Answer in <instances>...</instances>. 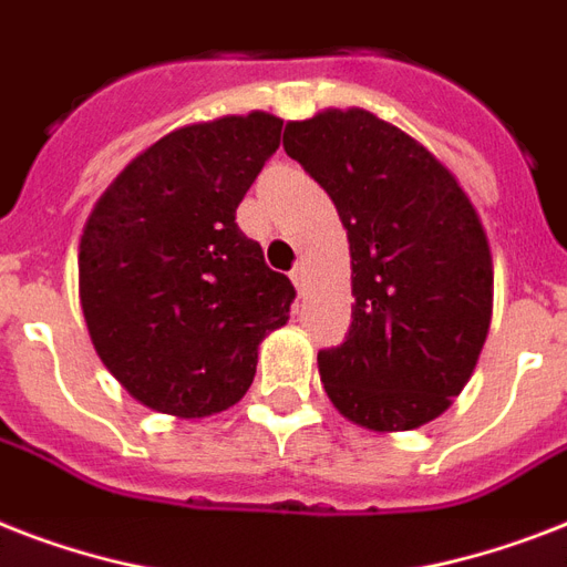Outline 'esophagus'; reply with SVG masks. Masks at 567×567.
I'll use <instances>...</instances> for the list:
<instances>
[{
    "instance_id": "esophagus-1",
    "label": "esophagus",
    "mask_w": 567,
    "mask_h": 567,
    "mask_svg": "<svg viewBox=\"0 0 567 567\" xmlns=\"http://www.w3.org/2000/svg\"><path fill=\"white\" fill-rule=\"evenodd\" d=\"M291 282H293V288L302 293V288H306V270H302V265L293 267L291 270Z\"/></svg>"
}]
</instances>
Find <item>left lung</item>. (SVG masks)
Masks as SVG:
<instances>
[{"mask_svg":"<svg viewBox=\"0 0 567 567\" xmlns=\"http://www.w3.org/2000/svg\"><path fill=\"white\" fill-rule=\"evenodd\" d=\"M282 144L350 240V336L318 353L329 400L373 432L435 421L467 385L492 323V249L474 203L426 146L364 109L291 120Z\"/></svg>","mask_w":567,"mask_h":567,"instance_id":"obj_1","label":"left lung"}]
</instances>
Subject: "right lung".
<instances>
[{
  "instance_id": "add662e5",
  "label": "right lung",
  "mask_w": 567,
  "mask_h": 567,
  "mask_svg": "<svg viewBox=\"0 0 567 567\" xmlns=\"http://www.w3.org/2000/svg\"><path fill=\"white\" fill-rule=\"evenodd\" d=\"M267 111L182 126L132 158L79 240V300L102 364L173 417H208L247 394L293 285L235 223L279 150Z\"/></svg>"
}]
</instances>
